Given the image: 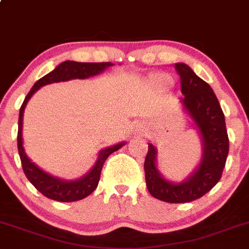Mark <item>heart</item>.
I'll use <instances>...</instances> for the list:
<instances>
[{"label": "heart", "mask_w": 249, "mask_h": 249, "mask_svg": "<svg viewBox=\"0 0 249 249\" xmlns=\"http://www.w3.org/2000/svg\"><path fill=\"white\" fill-rule=\"evenodd\" d=\"M153 82L160 87H166V86L171 85L172 78L166 74H156L153 76Z\"/></svg>", "instance_id": "1"}]
</instances>
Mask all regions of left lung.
<instances>
[{"instance_id":"obj_1","label":"left lung","mask_w":249,"mask_h":249,"mask_svg":"<svg viewBox=\"0 0 249 249\" xmlns=\"http://www.w3.org/2000/svg\"><path fill=\"white\" fill-rule=\"evenodd\" d=\"M175 69L184 94L180 104L199 133L200 161L182 181H171L160 172L158 149L148 143L144 171L146 187L153 197L167 203H187L203 197L219 181L229 153V140L223 111L213 88L185 63H175Z\"/></svg>"}]
</instances>
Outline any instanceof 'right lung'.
<instances>
[{
  "instance_id": "1",
  "label": "right lung",
  "mask_w": 249,
  "mask_h": 249,
  "mask_svg": "<svg viewBox=\"0 0 249 249\" xmlns=\"http://www.w3.org/2000/svg\"><path fill=\"white\" fill-rule=\"evenodd\" d=\"M114 65L113 63H81L74 61H65L57 65L51 72L41 77L35 83L31 88L30 93L26 95L25 100L21 105L20 113H19V130H18V149H19V155L22 164V169L25 175L30 180L31 184L35 186L41 195L45 197L57 201H76L86 198L93 193V191L98 187L99 180H100V173L103 169L104 162L106 159L114 151L119 150L123 145L126 144V142H120L117 144L104 148L99 151L98 159L91 168L82 175L81 178L75 180H65L62 178L54 177L50 173L43 171L38 166L32 162V160L26 155L25 148H23L22 140V122H23V112H25L26 105H27L30 99L32 98L33 94L36 90L40 89L43 86L50 85V83L64 82V81L75 80H85V78L96 76L101 74L106 68Z\"/></svg>"
}]
</instances>
